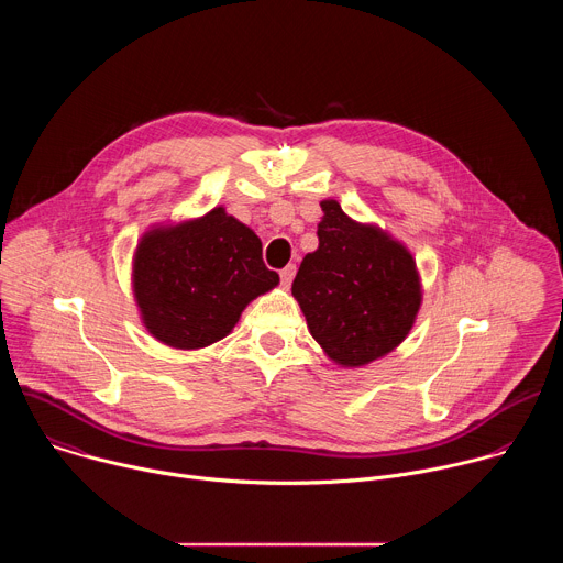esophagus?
Here are the masks:
<instances>
[{
	"mask_svg": "<svg viewBox=\"0 0 563 563\" xmlns=\"http://www.w3.org/2000/svg\"><path fill=\"white\" fill-rule=\"evenodd\" d=\"M294 276H296V265H287L285 269H280V283H283L285 289H289Z\"/></svg>",
	"mask_w": 563,
	"mask_h": 563,
	"instance_id": "1",
	"label": "esophagus"
}]
</instances>
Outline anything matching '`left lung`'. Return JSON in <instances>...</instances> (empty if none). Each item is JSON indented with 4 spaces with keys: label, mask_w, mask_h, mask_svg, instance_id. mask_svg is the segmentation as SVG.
Returning a JSON list of instances; mask_svg holds the SVG:
<instances>
[{
    "label": "left lung",
    "mask_w": 563,
    "mask_h": 563,
    "mask_svg": "<svg viewBox=\"0 0 563 563\" xmlns=\"http://www.w3.org/2000/svg\"><path fill=\"white\" fill-rule=\"evenodd\" d=\"M318 250L291 285L309 334L330 361L363 367L406 341L421 309L417 261L391 233L350 218L336 200L320 202Z\"/></svg>",
    "instance_id": "obj_1"
}]
</instances>
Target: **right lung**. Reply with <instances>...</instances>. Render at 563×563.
Instances as JSON below:
<instances>
[{
  "label": "right lung",
  "mask_w": 563,
  "mask_h": 563,
  "mask_svg": "<svg viewBox=\"0 0 563 563\" xmlns=\"http://www.w3.org/2000/svg\"><path fill=\"white\" fill-rule=\"evenodd\" d=\"M278 283V274L263 263L261 238L224 207L148 227L131 267L142 325L176 350H200L224 339L245 307Z\"/></svg>",
  "instance_id": "right-lung-1"
}]
</instances>
